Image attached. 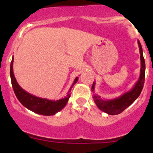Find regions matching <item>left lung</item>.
<instances>
[{"mask_svg": "<svg viewBox=\"0 0 153 153\" xmlns=\"http://www.w3.org/2000/svg\"><path fill=\"white\" fill-rule=\"evenodd\" d=\"M138 44L140 47L141 69H140V78L136 83V84L134 85V86L130 90L123 93L122 96H120L117 98L112 99V100H102L100 96L93 94V97L96 105L99 109L104 113H106L109 115L120 114L127 107H129L131 104L140 97L143 86H144V81H145L146 64L145 60L143 57V48H142V46L139 40H138ZM94 88H95V82H93V86H92V91L94 92Z\"/></svg>", "mask_w": 153, "mask_h": 153, "instance_id": "left-lung-1", "label": "left lung"}]
</instances>
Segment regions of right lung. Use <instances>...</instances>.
<instances>
[{
    "instance_id": "right-lung-1",
    "label": "right lung",
    "mask_w": 153,
    "mask_h": 153,
    "mask_svg": "<svg viewBox=\"0 0 153 153\" xmlns=\"http://www.w3.org/2000/svg\"><path fill=\"white\" fill-rule=\"evenodd\" d=\"M13 57L12 58L11 63H10V79H11L12 87L14 91L16 97L18 99V100L21 102L23 106H25L27 109H30L33 113H36L37 114L44 115V116H52V115L56 114L59 111H60L62 109H63L67 102L69 100V98L70 97V90L74 85L75 84L78 80V76L76 77L74 79L72 86L70 87V90L67 93V96L63 99H60L59 100H51L44 98H40V97H35L30 93H27L24 90L21 88L20 85L16 80V78L14 76L13 71Z\"/></svg>"
}]
</instances>
